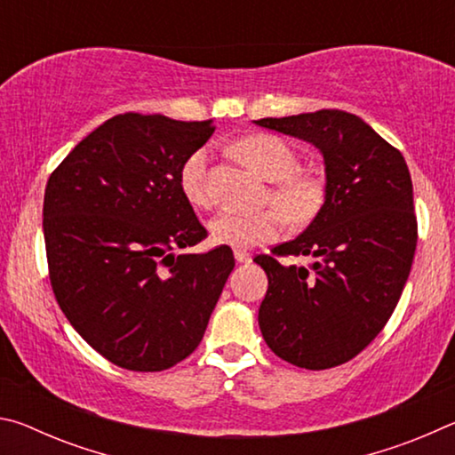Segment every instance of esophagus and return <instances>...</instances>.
Listing matches in <instances>:
<instances>
[{
  "instance_id": "esophagus-1",
  "label": "esophagus",
  "mask_w": 455,
  "mask_h": 455,
  "mask_svg": "<svg viewBox=\"0 0 455 455\" xmlns=\"http://www.w3.org/2000/svg\"><path fill=\"white\" fill-rule=\"evenodd\" d=\"M235 259H236V263H251V252H246V251H235Z\"/></svg>"
}]
</instances>
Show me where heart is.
I'll return each instance as SVG.
<instances>
[{"label":"heart","mask_w":455,"mask_h":455,"mask_svg":"<svg viewBox=\"0 0 455 455\" xmlns=\"http://www.w3.org/2000/svg\"><path fill=\"white\" fill-rule=\"evenodd\" d=\"M233 152L257 172L273 180L271 209L255 214L222 212L211 222L214 243L251 249L267 244L287 227V212L292 220H309L325 203V182L319 174L301 171L292 146L275 134H251L233 144ZM179 187L184 198L198 209H209L212 192L209 188V150L190 152L180 166Z\"/></svg>","instance_id":"b5f03b06"}]
</instances>
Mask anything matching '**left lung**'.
Wrapping results in <instances>:
<instances>
[{"label": "left lung", "mask_w": 455, "mask_h": 455, "mask_svg": "<svg viewBox=\"0 0 455 455\" xmlns=\"http://www.w3.org/2000/svg\"><path fill=\"white\" fill-rule=\"evenodd\" d=\"M255 124L301 138L325 158L313 222L255 263L268 276L259 327L275 355L329 369L359 355L389 321L411 271L418 219L405 158L355 114L317 110ZM315 256L311 269L284 256Z\"/></svg>", "instance_id": "1"}]
</instances>
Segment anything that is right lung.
I'll return each instance as SVG.
<instances>
[{"instance_id": "right-lung-1", "label": "right lung", "mask_w": 455, "mask_h": 455, "mask_svg": "<svg viewBox=\"0 0 455 455\" xmlns=\"http://www.w3.org/2000/svg\"><path fill=\"white\" fill-rule=\"evenodd\" d=\"M211 120L118 114L52 172L44 241L60 309L90 347L130 371H163L198 347L233 251L174 255L206 238L179 187Z\"/></svg>"}]
</instances>
